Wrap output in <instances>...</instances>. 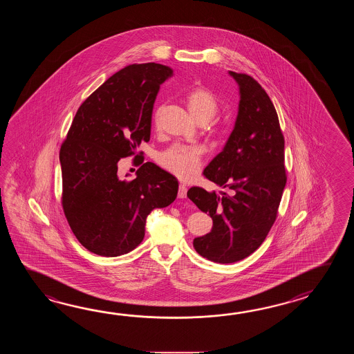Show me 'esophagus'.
<instances>
[{
	"label": "esophagus",
	"mask_w": 354,
	"mask_h": 354,
	"mask_svg": "<svg viewBox=\"0 0 354 354\" xmlns=\"http://www.w3.org/2000/svg\"><path fill=\"white\" fill-rule=\"evenodd\" d=\"M186 195H187V187L185 185H180V187H178V197L180 198H185Z\"/></svg>",
	"instance_id": "34e87169"
}]
</instances>
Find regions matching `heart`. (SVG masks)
<instances>
[{
    "mask_svg": "<svg viewBox=\"0 0 354 354\" xmlns=\"http://www.w3.org/2000/svg\"><path fill=\"white\" fill-rule=\"evenodd\" d=\"M188 111L197 122L206 124L215 118L218 111V101L212 91L205 86H196L185 96ZM160 109L157 107L153 120L158 121ZM203 151L198 145H174L160 154V165L177 177L187 180L196 174L201 165Z\"/></svg>",
    "mask_w": 354,
    "mask_h": 354,
    "instance_id": "heart-1",
    "label": "heart"
}]
</instances>
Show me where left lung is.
<instances>
[{
	"instance_id": "8db88e82",
	"label": "left lung",
	"mask_w": 354,
	"mask_h": 354,
	"mask_svg": "<svg viewBox=\"0 0 354 354\" xmlns=\"http://www.w3.org/2000/svg\"><path fill=\"white\" fill-rule=\"evenodd\" d=\"M239 84V110L224 149L203 176L229 194L191 187L187 197L209 212L210 233L194 239L196 252L216 263H234L261 247L277 218L286 186L285 139L271 98L256 80L229 72Z\"/></svg>"
}]
</instances>
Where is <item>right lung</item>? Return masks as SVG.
<instances>
[{"instance_id": "obj_1", "label": "right lung", "mask_w": 354, "mask_h": 354, "mask_svg": "<svg viewBox=\"0 0 354 354\" xmlns=\"http://www.w3.org/2000/svg\"><path fill=\"white\" fill-rule=\"evenodd\" d=\"M172 73L157 63L122 68L83 101L60 147L63 211L75 238L95 254L136 249L151 211L177 197L178 180L151 162L136 171V180L118 176L119 160L149 142L153 105Z\"/></svg>"}]
</instances>
